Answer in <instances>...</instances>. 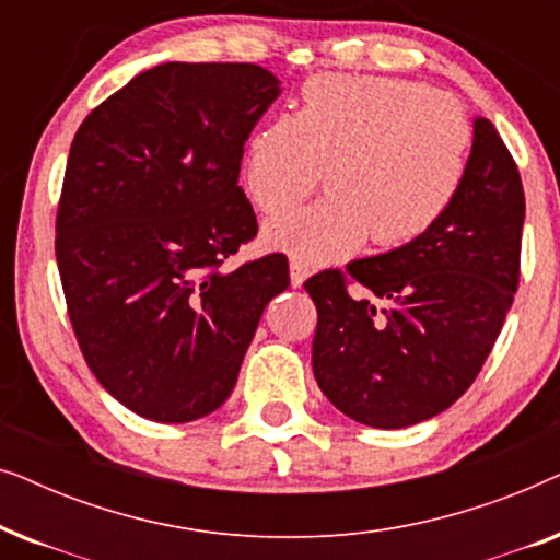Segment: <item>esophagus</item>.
<instances>
[{"label": "esophagus", "instance_id": "34e87169", "mask_svg": "<svg viewBox=\"0 0 560 560\" xmlns=\"http://www.w3.org/2000/svg\"><path fill=\"white\" fill-rule=\"evenodd\" d=\"M305 278H308V267L298 262V259H290V285L301 288Z\"/></svg>", "mask_w": 560, "mask_h": 560}]
</instances>
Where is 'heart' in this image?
Wrapping results in <instances>:
<instances>
[{
  "instance_id": "b5f03b06",
  "label": "heart",
  "mask_w": 560,
  "mask_h": 560,
  "mask_svg": "<svg viewBox=\"0 0 560 560\" xmlns=\"http://www.w3.org/2000/svg\"><path fill=\"white\" fill-rule=\"evenodd\" d=\"M471 129L458 106L416 81L316 75L293 117L247 137L244 188L259 211L326 198L267 221L262 242L301 265H331L370 240L405 247L439 224L462 188Z\"/></svg>"
}]
</instances>
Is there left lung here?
I'll return each instance as SVG.
<instances>
[{
    "mask_svg": "<svg viewBox=\"0 0 560 560\" xmlns=\"http://www.w3.org/2000/svg\"><path fill=\"white\" fill-rule=\"evenodd\" d=\"M523 221L515 160L492 121L477 117L464 183L431 232L305 280L318 311L313 374L334 408L385 431L451 408L508 318ZM349 279L368 295L351 299Z\"/></svg>",
    "mask_w": 560,
    "mask_h": 560,
    "instance_id": "left-lung-1",
    "label": "left lung"
}]
</instances>
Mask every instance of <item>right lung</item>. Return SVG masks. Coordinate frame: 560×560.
I'll return each mask as SVG.
<instances>
[{"instance_id": "obj_1", "label": "right lung", "mask_w": 560, "mask_h": 560, "mask_svg": "<svg viewBox=\"0 0 560 560\" xmlns=\"http://www.w3.org/2000/svg\"><path fill=\"white\" fill-rule=\"evenodd\" d=\"M280 81L252 63H163L83 119L56 259L75 339L114 400L155 423L224 405L288 259L219 270L257 234L244 142Z\"/></svg>"}]
</instances>
